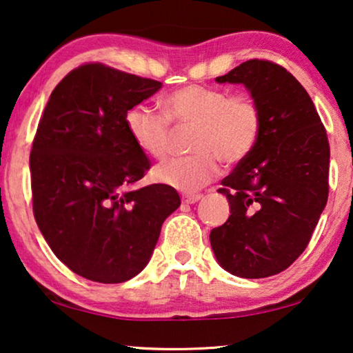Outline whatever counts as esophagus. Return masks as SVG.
Here are the masks:
<instances>
[{
	"label": "esophagus",
	"instance_id": "34e87169",
	"mask_svg": "<svg viewBox=\"0 0 353 353\" xmlns=\"http://www.w3.org/2000/svg\"><path fill=\"white\" fill-rule=\"evenodd\" d=\"M202 199L201 194H186V196H183V202L185 203H196Z\"/></svg>",
	"mask_w": 353,
	"mask_h": 353
}]
</instances>
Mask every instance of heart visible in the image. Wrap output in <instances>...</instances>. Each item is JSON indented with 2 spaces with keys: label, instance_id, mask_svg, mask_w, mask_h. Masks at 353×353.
<instances>
[{
  "label": "heart",
  "instance_id": "obj_1",
  "mask_svg": "<svg viewBox=\"0 0 353 353\" xmlns=\"http://www.w3.org/2000/svg\"><path fill=\"white\" fill-rule=\"evenodd\" d=\"M172 121L196 125L191 141L196 152L156 167L154 178L183 192L197 191L216 178L219 161L234 165L247 159L263 130L261 108L253 97L197 84L173 90L165 111L140 103L125 113L127 132L152 159H164L170 151Z\"/></svg>",
  "mask_w": 353,
  "mask_h": 353
}]
</instances>
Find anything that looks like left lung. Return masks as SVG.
I'll use <instances>...</instances> for the list:
<instances>
[{
	"label": "left lung",
	"mask_w": 353,
	"mask_h": 353,
	"mask_svg": "<svg viewBox=\"0 0 353 353\" xmlns=\"http://www.w3.org/2000/svg\"><path fill=\"white\" fill-rule=\"evenodd\" d=\"M216 83L245 85L261 108L263 130L221 181L231 214L212 229L210 243L229 274L270 277L304 252L328 201V137L312 99L283 66L247 60Z\"/></svg>",
	"instance_id": "left-lung-1"
}]
</instances>
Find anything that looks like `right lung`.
Segmentation results:
<instances>
[{
    "mask_svg": "<svg viewBox=\"0 0 353 353\" xmlns=\"http://www.w3.org/2000/svg\"><path fill=\"white\" fill-rule=\"evenodd\" d=\"M161 88L83 65L52 90L38 124L30 154L34 219L55 256L92 282L140 274L181 203L167 185L132 188L151 164L127 132L125 113Z\"/></svg>",
    "mask_w": 353,
    "mask_h": 353,
    "instance_id": "1",
    "label": "right lung"
}]
</instances>
